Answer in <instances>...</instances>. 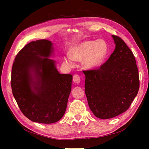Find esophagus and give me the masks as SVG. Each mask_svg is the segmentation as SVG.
I'll list each match as a JSON object with an SVG mask.
<instances>
[{"label":"esophagus","mask_w":149,"mask_h":149,"mask_svg":"<svg viewBox=\"0 0 149 149\" xmlns=\"http://www.w3.org/2000/svg\"><path fill=\"white\" fill-rule=\"evenodd\" d=\"M80 76L76 74H74L73 76V81L75 83H77V84H79L80 83Z\"/></svg>","instance_id":"obj_1"}]
</instances>
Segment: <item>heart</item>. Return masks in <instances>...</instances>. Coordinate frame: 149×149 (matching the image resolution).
I'll return each instance as SVG.
<instances>
[{"mask_svg":"<svg viewBox=\"0 0 149 149\" xmlns=\"http://www.w3.org/2000/svg\"><path fill=\"white\" fill-rule=\"evenodd\" d=\"M107 51V45L104 40H87L72 48L71 55H67L65 61L68 65L73 66L75 65V60H83L86 68H94L102 63Z\"/></svg>","mask_w":149,"mask_h":149,"instance_id":"b5f03b06","label":"heart"}]
</instances>
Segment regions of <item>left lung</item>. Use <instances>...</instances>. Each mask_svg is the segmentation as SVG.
I'll return each mask as SVG.
<instances>
[{
    "label": "left lung",
    "mask_w": 149,
    "mask_h": 149,
    "mask_svg": "<svg viewBox=\"0 0 149 149\" xmlns=\"http://www.w3.org/2000/svg\"><path fill=\"white\" fill-rule=\"evenodd\" d=\"M114 51L99 68L83 71L85 93L94 115L102 119L127 111L139 89V75L132 52L119 37L112 35Z\"/></svg>",
    "instance_id": "8db88e82"
}]
</instances>
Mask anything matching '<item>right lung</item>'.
I'll list each match as a JSON object with an SVG mask.
<instances>
[{
  "mask_svg": "<svg viewBox=\"0 0 149 149\" xmlns=\"http://www.w3.org/2000/svg\"><path fill=\"white\" fill-rule=\"evenodd\" d=\"M48 40L31 42L18 53L13 63L11 87L20 111L29 119L55 123L66 111L73 76L60 74Z\"/></svg>",
  "mask_w": 149,
  "mask_h": 149,
  "instance_id": "add662e5",
  "label": "right lung"
}]
</instances>
